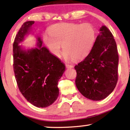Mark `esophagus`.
Here are the masks:
<instances>
[{
	"label": "esophagus",
	"mask_w": 130,
	"mask_h": 130,
	"mask_svg": "<svg viewBox=\"0 0 130 130\" xmlns=\"http://www.w3.org/2000/svg\"><path fill=\"white\" fill-rule=\"evenodd\" d=\"M65 66H66L67 68H73V65H69V64H66V65H65Z\"/></svg>",
	"instance_id": "esophagus-1"
}]
</instances>
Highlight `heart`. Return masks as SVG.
<instances>
[{"label": "heart", "instance_id": "1", "mask_svg": "<svg viewBox=\"0 0 130 130\" xmlns=\"http://www.w3.org/2000/svg\"><path fill=\"white\" fill-rule=\"evenodd\" d=\"M95 29L90 23H62L54 24L43 40L52 53L60 57L62 45L67 59L79 60L88 55L95 40Z\"/></svg>", "mask_w": 130, "mask_h": 130}]
</instances>
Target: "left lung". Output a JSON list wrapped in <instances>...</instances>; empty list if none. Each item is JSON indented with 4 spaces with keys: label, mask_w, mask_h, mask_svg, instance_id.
Wrapping results in <instances>:
<instances>
[{
    "label": "left lung",
    "mask_w": 130,
    "mask_h": 130,
    "mask_svg": "<svg viewBox=\"0 0 130 130\" xmlns=\"http://www.w3.org/2000/svg\"><path fill=\"white\" fill-rule=\"evenodd\" d=\"M117 46L111 32L101 26L92 50L74 68L75 85L88 99L99 101L112 92L118 82Z\"/></svg>",
    "instance_id": "8db88e82"
}]
</instances>
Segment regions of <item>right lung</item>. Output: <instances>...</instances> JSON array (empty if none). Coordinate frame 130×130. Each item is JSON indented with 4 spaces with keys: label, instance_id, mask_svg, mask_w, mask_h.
<instances>
[{
    "label": "right lung",
    "instance_id": "add662e5",
    "mask_svg": "<svg viewBox=\"0 0 130 130\" xmlns=\"http://www.w3.org/2000/svg\"><path fill=\"white\" fill-rule=\"evenodd\" d=\"M34 21L24 23L13 44V68L19 89L29 103L37 107L50 106L58 97L59 80L65 65L52 55L37 38L38 47L24 50L19 43L28 34Z\"/></svg>",
    "mask_w": 130,
    "mask_h": 130
}]
</instances>
